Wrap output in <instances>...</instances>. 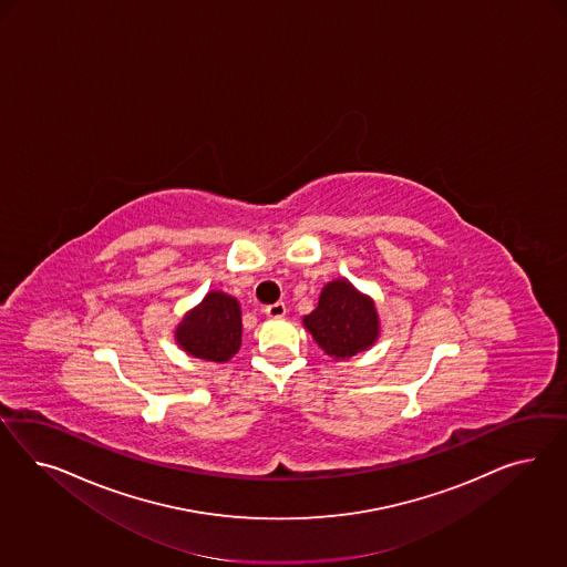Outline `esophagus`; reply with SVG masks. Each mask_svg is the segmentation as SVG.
<instances>
[{
  "instance_id": "34e87169",
  "label": "esophagus",
  "mask_w": 567,
  "mask_h": 567,
  "mask_svg": "<svg viewBox=\"0 0 567 567\" xmlns=\"http://www.w3.org/2000/svg\"><path fill=\"white\" fill-rule=\"evenodd\" d=\"M264 313H266L268 318H282V316L287 313V306H285L282 301H278V303H272V306H266Z\"/></svg>"
}]
</instances>
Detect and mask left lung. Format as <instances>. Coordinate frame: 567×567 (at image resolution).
Listing matches in <instances>:
<instances>
[{"mask_svg": "<svg viewBox=\"0 0 567 567\" xmlns=\"http://www.w3.org/2000/svg\"><path fill=\"white\" fill-rule=\"evenodd\" d=\"M303 324L328 355L347 360L377 341V308L370 297L355 291L347 280H332L322 289L318 308Z\"/></svg>", "mask_w": 567, "mask_h": 567, "instance_id": "8db88e82", "label": "left lung"}]
</instances>
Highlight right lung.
I'll use <instances>...</instances> for the list:
<instances>
[{
	"label": "right lung",
	"instance_id": "obj_1",
	"mask_svg": "<svg viewBox=\"0 0 567 567\" xmlns=\"http://www.w3.org/2000/svg\"><path fill=\"white\" fill-rule=\"evenodd\" d=\"M176 341L193 358L228 361L240 347V308L237 299L212 291L176 328Z\"/></svg>",
	"mask_w": 567,
	"mask_h": 567
}]
</instances>
